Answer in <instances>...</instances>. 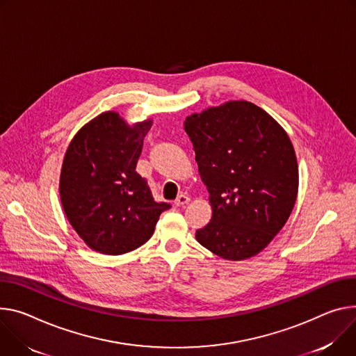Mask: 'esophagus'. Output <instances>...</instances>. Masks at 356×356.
<instances>
[{"label":"esophagus","instance_id":"1","mask_svg":"<svg viewBox=\"0 0 356 356\" xmlns=\"http://www.w3.org/2000/svg\"><path fill=\"white\" fill-rule=\"evenodd\" d=\"M190 202V197L187 196V195H179L177 197H176V200H175V204L176 206H184V204H187Z\"/></svg>","mask_w":356,"mask_h":356}]
</instances>
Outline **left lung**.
Returning <instances> with one entry per match:
<instances>
[{
  "mask_svg": "<svg viewBox=\"0 0 356 356\" xmlns=\"http://www.w3.org/2000/svg\"><path fill=\"white\" fill-rule=\"evenodd\" d=\"M213 217L197 241L225 260L260 252L296 204L298 165L284 129L261 108L230 101L186 119Z\"/></svg>",
  "mask_w": 356,
  "mask_h": 356,
  "instance_id": "obj_1",
  "label": "left lung"
}]
</instances>
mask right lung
Here are the masks:
<instances>
[{"instance_id": "obj_1", "label": "right lung", "mask_w": 356, "mask_h": 356, "mask_svg": "<svg viewBox=\"0 0 356 356\" xmlns=\"http://www.w3.org/2000/svg\"><path fill=\"white\" fill-rule=\"evenodd\" d=\"M152 120L129 126L116 112L86 123L63 159L59 193L63 211L95 251L119 255L145 244L160 214L172 206L156 202L136 172Z\"/></svg>"}]
</instances>
